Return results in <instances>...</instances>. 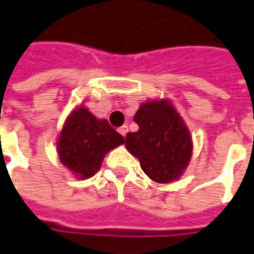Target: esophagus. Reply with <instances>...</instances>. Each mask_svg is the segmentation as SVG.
Wrapping results in <instances>:
<instances>
[{
  "instance_id": "1",
  "label": "esophagus",
  "mask_w": 254,
  "mask_h": 254,
  "mask_svg": "<svg viewBox=\"0 0 254 254\" xmlns=\"http://www.w3.org/2000/svg\"><path fill=\"white\" fill-rule=\"evenodd\" d=\"M119 132H120L123 137H126V134L128 132V127H127V126H122V127L119 128Z\"/></svg>"
}]
</instances>
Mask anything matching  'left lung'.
Returning a JSON list of instances; mask_svg holds the SVG:
<instances>
[{
  "mask_svg": "<svg viewBox=\"0 0 254 254\" xmlns=\"http://www.w3.org/2000/svg\"><path fill=\"white\" fill-rule=\"evenodd\" d=\"M134 122L138 130L126 135L127 149L154 182L176 180L189 165L193 144L175 107L168 100H151L139 106Z\"/></svg>",
  "mask_w": 254,
  "mask_h": 254,
  "instance_id": "8db88e82",
  "label": "left lung"
}]
</instances>
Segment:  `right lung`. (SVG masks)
Listing matches in <instances>:
<instances>
[{
	"label": "right lung",
	"instance_id": "1",
	"mask_svg": "<svg viewBox=\"0 0 254 254\" xmlns=\"http://www.w3.org/2000/svg\"><path fill=\"white\" fill-rule=\"evenodd\" d=\"M123 142V135L107 120H99L88 109L78 107L60 134V162L79 179H88L99 171L105 154Z\"/></svg>",
	"mask_w": 254,
	"mask_h": 254
}]
</instances>
